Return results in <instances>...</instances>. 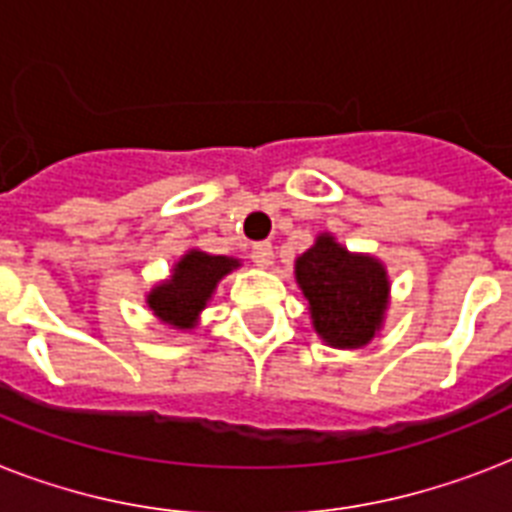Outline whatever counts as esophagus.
I'll return each instance as SVG.
<instances>
[{"label": "esophagus", "mask_w": 512, "mask_h": 512, "mask_svg": "<svg viewBox=\"0 0 512 512\" xmlns=\"http://www.w3.org/2000/svg\"><path fill=\"white\" fill-rule=\"evenodd\" d=\"M252 263L260 265V268H268L273 263V247L271 244H257L252 249Z\"/></svg>", "instance_id": "1"}]
</instances>
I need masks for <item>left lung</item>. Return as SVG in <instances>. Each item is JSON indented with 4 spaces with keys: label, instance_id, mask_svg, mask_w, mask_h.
Here are the masks:
<instances>
[{
    "label": "left lung",
    "instance_id": "left-lung-1",
    "mask_svg": "<svg viewBox=\"0 0 512 512\" xmlns=\"http://www.w3.org/2000/svg\"><path fill=\"white\" fill-rule=\"evenodd\" d=\"M295 279L324 345L356 350L380 335L390 305V276L382 260L350 252L324 231L295 260Z\"/></svg>",
    "mask_w": 512,
    "mask_h": 512
}]
</instances>
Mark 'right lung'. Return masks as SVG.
Returning a JSON list of instances; mask_svg holds the SVG:
<instances>
[{
    "label": "right lung",
    "mask_w": 512,
    "mask_h": 512,
    "mask_svg": "<svg viewBox=\"0 0 512 512\" xmlns=\"http://www.w3.org/2000/svg\"><path fill=\"white\" fill-rule=\"evenodd\" d=\"M241 268L239 257L209 255L204 249H188L180 255L167 279L156 281L146 292V305L159 324L175 332L199 327L201 311L215 295L217 284Z\"/></svg>",
    "instance_id": "right-lung-1"
}]
</instances>
